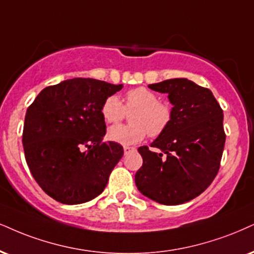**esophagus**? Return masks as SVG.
<instances>
[{
  "instance_id": "34e87169",
  "label": "esophagus",
  "mask_w": 254,
  "mask_h": 254,
  "mask_svg": "<svg viewBox=\"0 0 254 254\" xmlns=\"http://www.w3.org/2000/svg\"><path fill=\"white\" fill-rule=\"evenodd\" d=\"M135 151V148H134V147H129V146H125L124 147V152H125V154H128V153L129 152H134Z\"/></svg>"
}]
</instances>
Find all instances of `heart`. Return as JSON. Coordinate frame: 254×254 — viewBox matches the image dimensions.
Wrapping results in <instances>:
<instances>
[{"mask_svg":"<svg viewBox=\"0 0 254 254\" xmlns=\"http://www.w3.org/2000/svg\"><path fill=\"white\" fill-rule=\"evenodd\" d=\"M127 113L132 125H118L108 129L107 137L121 145L140 142L146 134L156 137L161 135L171 125L173 111L171 105L159 100L158 95L145 87L129 89L125 94V105L117 95L105 99L101 106V115L107 124H117Z\"/></svg>","mask_w":254,"mask_h":254,"instance_id":"1","label":"heart"}]
</instances>
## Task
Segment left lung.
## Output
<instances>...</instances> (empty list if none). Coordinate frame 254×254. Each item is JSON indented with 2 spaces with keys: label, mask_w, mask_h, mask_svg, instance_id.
Listing matches in <instances>:
<instances>
[{
  "label": "left lung",
  "mask_w": 254,
  "mask_h": 254,
  "mask_svg": "<svg viewBox=\"0 0 254 254\" xmlns=\"http://www.w3.org/2000/svg\"><path fill=\"white\" fill-rule=\"evenodd\" d=\"M168 94L171 125L148 146L137 148L142 166L135 185L143 195L162 205H180L201 194L218 174L225 134L223 109L208 88L187 79L149 84Z\"/></svg>",
  "instance_id": "8db88e82"
}]
</instances>
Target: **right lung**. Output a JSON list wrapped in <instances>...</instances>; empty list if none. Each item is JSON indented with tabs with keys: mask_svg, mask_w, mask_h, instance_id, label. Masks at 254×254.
<instances>
[{
	"mask_svg": "<svg viewBox=\"0 0 254 254\" xmlns=\"http://www.w3.org/2000/svg\"><path fill=\"white\" fill-rule=\"evenodd\" d=\"M122 88L95 79L65 80L41 90L24 118V155L45 192L67 205L101 194L124 155L120 143L103 141L101 106Z\"/></svg>",
	"mask_w": 254,
	"mask_h": 254,
	"instance_id": "add662e5",
	"label": "right lung"
}]
</instances>
